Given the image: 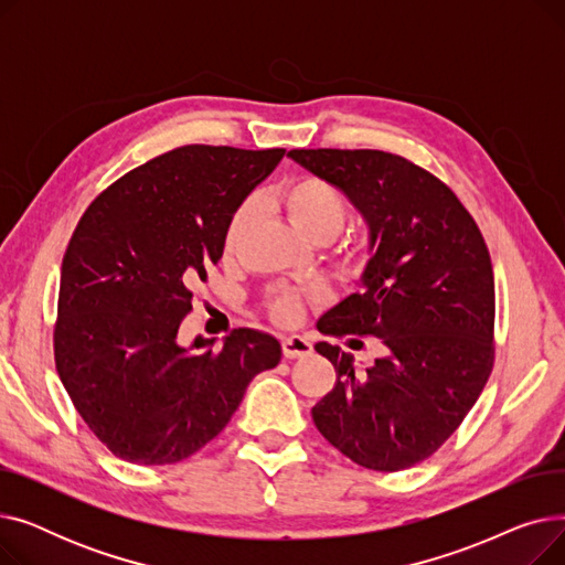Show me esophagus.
<instances>
[{
  "instance_id": "1",
  "label": "esophagus",
  "mask_w": 565,
  "mask_h": 565,
  "mask_svg": "<svg viewBox=\"0 0 565 565\" xmlns=\"http://www.w3.org/2000/svg\"><path fill=\"white\" fill-rule=\"evenodd\" d=\"M281 350H284L286 360H298V358H307V354H311L313 348H311L309 339H305L300 334H292L281 341Z\"/></svg>"
}]
</instances>
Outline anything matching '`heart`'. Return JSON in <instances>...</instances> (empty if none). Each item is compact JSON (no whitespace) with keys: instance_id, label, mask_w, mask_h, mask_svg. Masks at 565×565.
Segmentation results:
<instances>
[{"instance_id":"heart-1","label":"heart","mask_w":565,"mask_h":565,"mask_svg":"<svg viewBox=\"0 0 565 565\" xmlns=\"http://www.w3.org/2000/svg\"><path fill=\"white\" fill-rule=\"evenodd\" d=\"M275 205L290 220L295 228L318 245L330 243L332 237H337L350 215L348 199L332 183L322 181V178L311 173L295 175V178H288L286 183H281L275 194ZM254 215H256L254 201H245L235 207V213L231 215L224 231L226 254H233L237 247H241L254 222ZM369 254H371V247L369 243L362 241L348 247L345 258L352 265H364L369 260ZM320 298L322 292H313V300H320ZM265 305L273 320H277L279 324H295L298 320H302L307 300L298 290L277 288L267 295Z\"/></svg>"}]
</instances>
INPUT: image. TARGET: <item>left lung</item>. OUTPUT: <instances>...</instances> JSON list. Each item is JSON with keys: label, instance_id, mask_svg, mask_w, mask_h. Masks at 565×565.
Wrapping results in <instances>:
<instances>
[{"label": "left lung", "instance_id": "left-lung-1", "mask_svg": "<svg viewBox=\"0 0 565 565\" xmlns=\"http://www.w3.org/2000/svg\"><path fill=\"white\" fill-rule=\"evenodd\" d=\"M288 156L345 192L369 224L364 290L324 313L318 332L377 337L387 350L358 373L350 352L316 343L337 384L313 405V424L352 462L407 469L456 433L492 373L490 252L454 190L419 164L371 148Z\"/></svg>", "mask_w": 565, "mask_h": 565}]
</instances>
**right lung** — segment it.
<instances>
[{"label": "right lung", "instance_id": "1", "mask_svg": "<svg viewBox=\"0 0 565 565\" xmlns=\"http://www.w3.org/2000/svg\"><path fill=\"white\" fill-rule=\"evenodd\" d=\"M190 143L100 192L62 263L56 373L84 424L121 460L173 465L217 437L281 345L256 330L178 341L192 286L224 252L235 207L284 158ZM204 348L203 353L195 350Z\"/></svg>", "mask_w": 565, "mask_h": 565}]
</instances>
